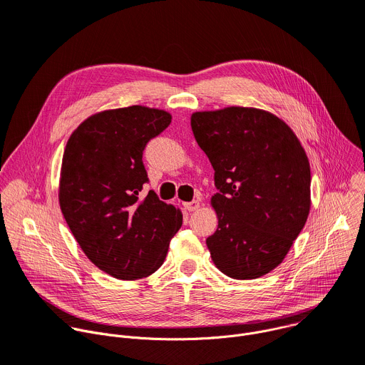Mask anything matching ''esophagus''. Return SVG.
<instances>
[{"label":"esophagus","mask_w":365,"mask_h":365,"mask_svg":"<svg viewBox=\"0 0 365 365\" xmlns=\"http://www.w3.org/2000/svg\"><path fill=\"white\" fill-rule=\"evenodd\" d=\"M184 207H185L187 212H195L200 207V201L198 200H192V201H190V203H185Z\"/></svg>","instance_id":"esophagus-1"}]
</instances>
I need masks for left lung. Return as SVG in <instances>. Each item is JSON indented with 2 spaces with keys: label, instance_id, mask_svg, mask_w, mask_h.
Returning <instances> with one entry per match:
<instances>
[{
  "label": "left lung",
  "instance_id": "left-lung-1",
  "mask_svg": "<svg viewBox=\"0 0 365 365\" xmlns=\"http://www.w3.org/2000/svg\"><path fill=\"white\" fill-rule=\"evenodd\" d=\"M191 129L215 170L217 230L206 239L227 277L254 279L286 258L310 210V165L293 130L248 107L197 111Z\"/></svg>",
  "mask_w": 365,
  "mask_h": 365
}]
</instances>
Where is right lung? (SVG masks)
Segmentation results:
<instances>
[{
    "mask_svg": "<svg viewBox=\"0 0 365 365\" xmlns=\"http://www.w3.org/2000/svg\"><path fill=\"white\" fill-rule=\"evenodd\" d=\"M171 114L142 106L97 113L71 135L61 170L62 215L88 259L118 279L153 274L164 262L182 215L148 182L143 150Z\"/></svg>",
    "mask_w": 365,
    "mask_h": 365,
    "instance_id": "obj_1",
    "label": "right lung"
}]
</instances>
